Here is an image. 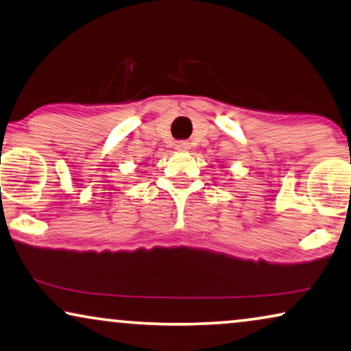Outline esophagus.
Segmentation results:
<instances>
[{"label":"esophagus","instance_id":"obj_1","mask_svg":"<svg viewBox=\"0 0 351 351\" xmlns=\"http://www.w3.org/2000/svg\"><path fill=\"white\" fill-rule=\"evenodd\" d=\"M176 149H178L180 152H186L191 149V144L188 141H178L176 143Z\"/></svg>","mask_w":351,"mask_h":351}]
</instances>
